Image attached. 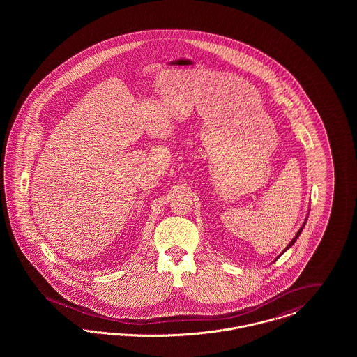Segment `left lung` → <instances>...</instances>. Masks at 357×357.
Segmentation results:
<instances>
[{
    "mask_svg": "<svg viewBox=\"0 0 357 357\" xmlns=\"http://www.w3.org/2000/svg\"><path fill=\"white\" fill-rule=\"evenodd\" d=\"M305 223H306V220H305V222H304V223H303V226H301V229H300V230H298V233H297V234H296V237L293 238V239H291V241H290V243H289L288 246H287V248H285V250H284V252H282V253H281V255H284V253H285V252H287V250H288L289 248H290V246H291V245H293V243H294V242H296V241H297V238L300 237V234H301V231H303V229H304V227H305ZM280 255H278V257H277V258H275V259H278V258H280ZM275 259H274V261H275Z\"/></svg>",
    "mask_w": 357,
    "mask_h": 357,
    "instance_id": "left-lung-1",
    "label": "left lung"
}]
</instances>
